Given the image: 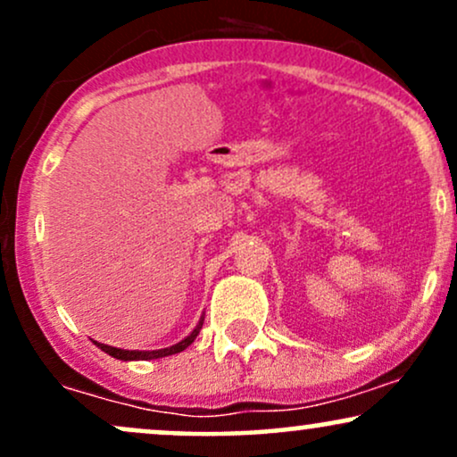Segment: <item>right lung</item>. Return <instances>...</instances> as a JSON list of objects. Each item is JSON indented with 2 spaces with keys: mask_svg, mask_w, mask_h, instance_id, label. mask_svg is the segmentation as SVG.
<instances>
[{
  "mask_svg": "<svg viewBox=\"0 0 457 457\" xmlns=\"http://www.w3.org/2000/svg\"><path fill=\"white\" fill-rule=\"evenodd\" d=\"M202 324H204V318L199 320V324L195 327V330H193V333L188 335L187 339H182V342H178L176 345H171V348L152 350V353H139V350H120V348H112V345H104V344H96V345L103 350V353L112 354L113 359H120V361H148V359H161V356H170V354L182 353V350L188 348V345L195 342V337L199 335V328H202Z\"/></svg>",
  "mask_w": 457,
  "mask_h": 457,
  "instance_id": "1",
  "label": "right lung"
}]
</instances>
